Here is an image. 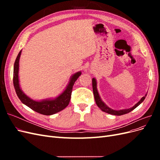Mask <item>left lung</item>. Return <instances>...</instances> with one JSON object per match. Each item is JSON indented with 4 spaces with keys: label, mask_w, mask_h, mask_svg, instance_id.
I'll list each match as a JSON object with an SVG mask.
<instances>
[{
    "label": "left lung",
    "mask_w": 160,
    "mask_h": 160,
    "mask_svg": "<svg viewBox=\"0 0 160 160\" xmlns=\"http://www.w3.org/2000/svg\"><path fill=\"white\" fill-rule=\"evenodd\" d=\"M92 85H93V95H94V98H95V103L97 104V105L101 109V110H102L105 113H108L111 115H122L124 114L128 113L131 111H133L134 109L136 108L138 105H139L141 104L143 101H144L145 98L147 95V94L145 95V96H143V98L140 99L138 102L135 104L134 106L132 108H129V109H122V110H113L112 109L109 108L107 105H105V103L103 102V101L101 100L100 96L99 95V93L98 91V89H97V81L96 79L95 78L92 79Z\"/></svg>",
    "instance_id": "left-lung-1"
}]
</instances>
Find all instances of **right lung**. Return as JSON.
Returning a JSON list of instances; mask_svg holds the SVG:
<instances>
[{
	"label": "right lung",
	"instance_id": "right-lung-1",
	"mask_svg": "<svg viewBox=\"0 0 160 160\" xmlns=\"http://www.w3.org/2000/svg\"><path fill=\"white\" fill-rule=\"evenodd\" d=\"M21 51H22L18 52L17 57V59L14 64L13 70V85L19 99L21 101V102L23 104L26 105L33 111L45 115H51L64 109L69 103L72 87L74 85L75 82L81 75V72H77L71 76L69 83L67 85L66 89L55 99H44L39 101H35L28 98V96L23 93V91L20 88V85H19V59H20Z\"/></svg>",
	"mask_w": 160,
	"mask_h": 160
}]
</instances>
